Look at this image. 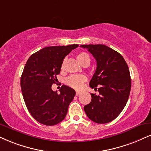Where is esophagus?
Wrapping results in <instances>:
<instances>
[{"label":"esophagus","instance_id":"esophagus-1","mask_svg":"<svg viewBox=\"0 0 151 151\" xmlns=\"http://www.w3.org/2000/svg\"><path fill=\"white\" fill-rule=\"evenodd\" d=\"M80 94H81V92H76V96H78V95H80Z\"/></svg>","mask_w":151,"mask_h":151}]
</instances>
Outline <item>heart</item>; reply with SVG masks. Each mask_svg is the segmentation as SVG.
Instances as JSON below:
<instances>
[{"label": "heart", "instance_id": "obj_1", "mask_svg": "<svg viewBox=\"0 0 151 151\" xmlns=\"http://www.w3.org/2000/svg\"><path fill=\"white\" fill-rule=\"evenodd\" d=\"M77 59L81 64L83 65L85 63H89L90 64V58L89 55L85 52H80L77 55ZM64 62L61 64V69L64 68ZM87 81V78L83 75H72L66 78L65 83L67 85L75 89V90H80L83 87V83Z\"/></svg>", "mask_w": 151, "mask_h": 151}]
</instances>
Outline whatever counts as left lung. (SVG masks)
Masks as SVG:
<instances>
[{
    "instance_id": "obj_1",
    "label": "left lung",
    "mask_w": 151,
    "mask_h": 151,
    "mask_svg": "<svg viewBox=\"0 0 151 151\" xmlns=\"http://www.w3.org/2000/svg\"><path fill=\"white\" fill-rule=\"evenodd\" d=\"M96 61V69L90 87L99 95L91 94V102L84 106L93 122L104 124L117 118L125 106L131 90L129 70L122 56L104 45H82ZM98 88H97V86Z\"/></svg>"
}]
</instances>
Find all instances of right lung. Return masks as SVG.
Returning a JSON list of instances; mask_svg holds the SVG:
<instances>
[{"label": "right lung", "mask_w": 151, "mask_h": 151, "mask_svg": "<svg viewBox=\"0 0 151 151\" xmlns=\"http://www.w3.org/2000/svg\"><path fill=\"white\" fill-rule=\"evenodd\" d=\"M78 44L50 46L33 54L24 66L21 89L24 102L35 120L45 125L59 123L66 117L68 106L76 95L75 90L62 85L57 92L52 90L65 57Z\"/></svg>", "instance_id": "1"}]
</instances>
